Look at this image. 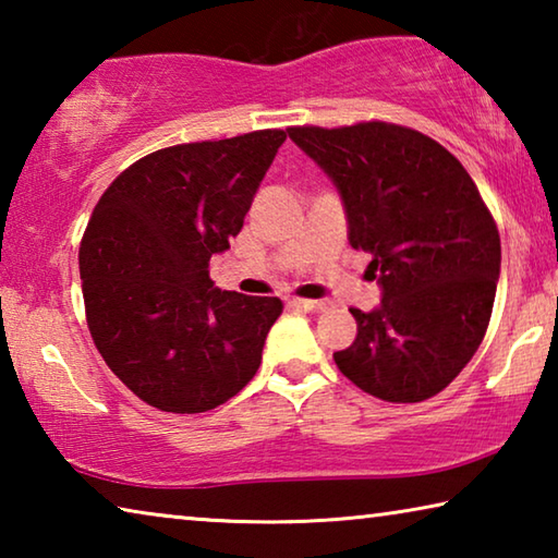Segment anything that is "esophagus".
Returning <instances> with one entry per match:
<instances>
[{"label": "esophagus", "mask_w": 558, "mask_h": 558, "mask_svg": "<svg viewBox=\"0 0 558 558\" xmlns=\"http://www.w3.org/2000/svg\"><path fill=\"white\" fill-rule=\"evenodd\" d=\"M292 302H295L298 307L307 310V313H323V310H327V307H329V302H327V300H307V298H295V300H292Z\"/></svg>", "instance_id": "obj_1"}]
</instances>
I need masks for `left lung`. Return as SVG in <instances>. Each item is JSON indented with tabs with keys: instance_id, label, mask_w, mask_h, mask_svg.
<instances>
[{
	"instance_id": "left-lung-1",
	"label": "left lung",
	"mask_w": 558,
	"mask_h": 558,
	"mask_svg": "<svg viewBox=\"0 0 558 558\" xmlns=\"http://www.w3.org/2000/svg\"><path fill=\"white\" fill-rule=\"evenodd\" d=\"M342 194L349 243L372 256L381 305L352 307L356 339L335 362L359 389L418 403L462 372L487 332L499 231L468 169L396 122L288 128ZM376 278V276H374Z\"/></svg>"
}]
</instances>
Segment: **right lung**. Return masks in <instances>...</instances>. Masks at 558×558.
I'll return each mask as SVG.
<instances>
[{"label":"right lung","instance_id":"1","mask_svg":"<svg viewBox=\"0 0 558 558\" xmlns=\"http://www.w3.org/2000/svg\"><path fill=\"white\" fill-rule=\"evenodd\" d=\"M286 130L149 153L90 214L78 266L93 342L128 389L167 413H204L260 366L278 298L214 288L209 260L239 235Z\"/></svg>","mask_w":558,"mask_h":558}]
</instances>
